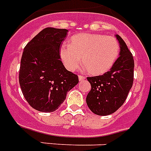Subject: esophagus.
<instances>
[{
  "label": "esophagus",
  "instance_id": "esophagus-1",
  "mask_svg": "<svg viewBox=\"0 0 151 151\" xmlns=\"http://www.w3.org/2000/svg\"><path fill=\"white\" fill-rule=\"evenodd\" d=\"M78 78H79V81H83L85 79V77L82 75H79L78 76Z\"/></svg>",
  "mask_w": 151,
  "mask_h": 151
}]
</instances>
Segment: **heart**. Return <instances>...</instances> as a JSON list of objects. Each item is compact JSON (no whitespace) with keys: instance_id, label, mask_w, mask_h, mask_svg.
Returning <instances> with one entry per match:
<instances>
[{"instance_id":"1","label":"heart","mask_w":151,"mask_h":151,"mask_svg":"<svg viewBox=\"0 0 151 151\" xmlns=\"http://www.w3.org/2000/svg\"><path fill=\"white\" fill-rule=\"evenodd\" d=\"M60 56L69 70L73 71L80 65L92 74H103L111 69L120 53L118 41L113 37L99 34H79L71 38L70 44L63 43Z\"/></svg>"}]
</instances>
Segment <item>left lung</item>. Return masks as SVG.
<instances>
[{
    "instance_id": "obj_1",
    "label": "left lung",
    "mask_w": 151,
    "mask_h": 151,
    "mask_svg": "<svg viewBox=\"0 0 151 151\" xmlns=\"http://www.w3.org/2000/svg\"><path fill=\"white\" fill-rule=\"evenodd\" d=\"M120 56L110 71L103 75L87 78L92 88L86 103L95 114L106 116L114 113L124 103L133 83L134 59L123 39L116 34Z\"/></svg>"
}]
</instances>
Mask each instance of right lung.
<instances>
[{"instance_id": "obj_1", "label": "right lung", "mask_w": 151, "mask_h": 151, "mask_svg": "<svg viewBox=\"0 0 151 151\" xmlns=\"http://www.w3.org/2000/svg\"><path fill=\"white\" fill-rule=\"evenodd\" d=\"M66 29L48 27L25 47L19 69V85L26 100L35 110L53 112L78 83V77L65 68L59 55Z\"/></svg>"}]
</instances>
